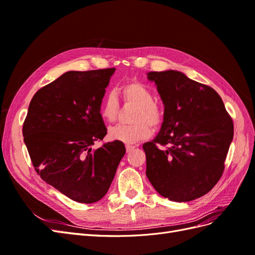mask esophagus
<instances>
[{"label":"esophagus","mask_w":255,"mask_h":255,"mask_svg":"<svg viewBox=\"0 0 255 255\" xmlns=\"http://www.w3.org/2000/svg\"><path fill=\"white\" fill-rule=\"evenodd\" d=\"M134 149H135V146H134V145H129V144H128V145L126 146V150H127V152H128V153L132 152Z\"/></svg>","instance_id":"esophagus-1"}]
</instances>
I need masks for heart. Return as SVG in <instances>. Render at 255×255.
Returning <instances> with one entry per match:
<instances>
[{"mask_svg":"<svg viewBox=\"0 0 255 255\" xmlns=\"http://www.w3.org/2000/svg\"><path fill=\"white\" fill-rule=\"evenodd\" d=\"M120 94L127 104L137 106L133 116L134 125H117L109 129L112 140L132 144L148 139L152 135V128H157L163 122L164 113L155 102L152 89L139 81H129L120 87ZM119 102L114 92L106 94L100 107L101 117L107 122H114L119 114Z\"/></svg>","mask_w":255,"mask_h":255,"instance_id":"b5f03b06","label":"heart"}]
</instances>
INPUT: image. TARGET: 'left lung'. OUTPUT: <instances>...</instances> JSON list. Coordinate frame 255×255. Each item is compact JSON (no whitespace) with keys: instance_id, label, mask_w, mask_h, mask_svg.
<instances>
[{"instance_id":"obj_1","label":"left lung","mask_w":255,"mask_h":255,"mask_svg":"<svg viewBox=\"0 0 255 255\" xmlns=\"http://www.w3.org/2000/svg\"><path fill=\"white\" fill-rule=\"evenodd\" d=\"M165 105L159 133L142 148L145 174L160 196L187 202L218 183L234 135L233 120L212 87L179 71L149 72Z\"/></svg>"}]
</instances>
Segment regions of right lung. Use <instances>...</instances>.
Listing matches in <instances>:
<instances>
[{"label": "right lung", "instance_id": "right-lung-1", "mask_svg": "<svg viewBox=\"0 0 255 255\" xmlns=\"http://www.w3.org/2000/svg\"><path fill=\"white\" fill-rule=\"evenodd\" d=\"M115 68L69 71L34 95L23 136L38 175L73 201L94 203L109 190L126 146L104 143L107 128L100 113Z\"/></svg>", "mask_w": 255, "mask_h": 255}]
</instances>
